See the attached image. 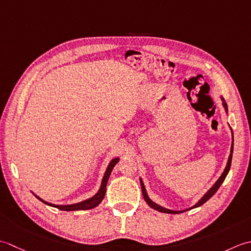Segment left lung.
<instances>
[{
  "label": "left lung",
  "instance_id": "left-lung-1",
  "mask_svg": "<svg viewBox=\"0 0 251 251\" xmlns=\"http://www.w3.org/2000/svg\"><path fill=\"white\" fill-rule=\"evenodd\" d=\"M221 100H223L224 109H226V111L227 112V105H226V100H223V97H221ZM232 136H233V132H232ZM233 146H234V140H233V142H232V146H231V154H229V156H228V160H227V163H226V169H224V171H223V173L221 175V176L219 177V180H218L216 183H214V185L210 188V190H209L206 194H204V195H203L201 199H199V201H198L197 203L194 204V206H193V207H191V208L185 209V210H180V211L170 210V209L163 208V207L159 206V204H157L156 202L152 201L150 197H148V195H147V192H146V188H145V186H144V183H143L142 178H140L141 187H142V193H143V197H144L145 201L148 203V206H150V207H151V208H152V209H155V210H157V211H159V212H163V213H171V214L182 213V212H184V211L191 210V209H194V208H197V207H199V206H201V204H203V203L206 202L207 201H209V199H210V198L214 195V194L217 193V191L219 190V187L221 186V184L224 182V180H226V177L227 173H228V171H229V168H231V163H232V157H233Z\"/></svg>",
  "mask_w": 251,
  "mask_h": 251
}]
</instances>
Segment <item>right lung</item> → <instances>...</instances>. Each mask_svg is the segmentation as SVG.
<instances>
[{
	"label": "right lung",
	"mask_w": 251,
	"mask_h": 251,
	"mask_svg": "<svg viewBox=\"0 0 251 251\" xmlns=\"http://www.w3.org/2000/svg\"><path fill=\"white\" fill-rule=\"evenodd\" d=\"M119 161V158H114L110 162L108 167L106 169V172L103 176V180H101V184H100V187L99 192H97L93 197H91L89 199H86V201H83L81 202H76L74 204H54V203H50L43 201V199H41L40 197H38L37 195H34L37 197L39 201H41L42 202H44L45 204H49L50 207H55L59 209V210H64V211H75V210H90V209H93L96 206H99V204L103 201L104 197H105V193H106V185H107V182H108V178L110 173L112 171V169L117 165V162Z\"/></svg>",
	"instance_id": "right-lung-1"
}]
</instances>
